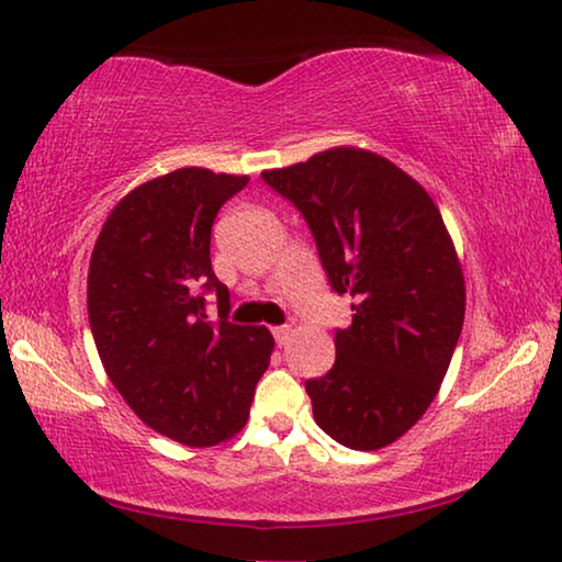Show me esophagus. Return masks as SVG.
Masks as SVG:
<instances>
[{
    "label": "esophagus",
    "instance_id": "obj_1",
    "mask_svg": "<svg viewBox=\"0 0 562 562\" xmlns=\"http://www.w3.org/2000/svg\"><path fill=\"white\" fill-rule=\"evenodd\" d=\"M272 335H274V340H278V346L282 348V346H288L292 328L290 325H278V328H272Z\"/></svg>",
    "mask_w": 562,
    "mask_h": 562
}]
</instances>
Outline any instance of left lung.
I'll list each match as a JSON object with an SVG mask.
<instances>
[{
    "mask_svg": "<svg viewBox=\"0 0 562 562\" xmlns=\"http://www.w3.org/2000/svg\"><path fill=\"white\" fill-rule=\"evenodd\" d=\"M262 179L305 216L330 288L356 297L333 368L305 383L315 422L348 449L389 447L437 396L464 323V274L439 209L363 148L323 150Z\"/></svg>",
    "mask_w": 562,
    "mask_h": 562,
    "instance_id": "obj_1",
    "label": "left lung"
}]
</instances>
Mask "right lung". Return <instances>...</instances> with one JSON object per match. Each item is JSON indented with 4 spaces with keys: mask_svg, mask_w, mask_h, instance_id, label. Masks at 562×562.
<instances>
[{
    "mask_svg": "<svg viewBox=\"0 0 562 562\" xmlns=\"http://www.w3.org/2000/svg\"><path fill=\"white\" fill-rule=\"evenodd\" d=\"M249 176L199 166L140 183L108 216L90 257L88 321L108 379L140 422L187 447H214L247 424L272 335L227 321L212 270V224ZM206 291L221 321L205 317Z\"/></svg>",
    "mask_w": 562,
    "mask_h": 562,
    "instance_id": "1",
    "label": "right lung"
}]
</instances>
